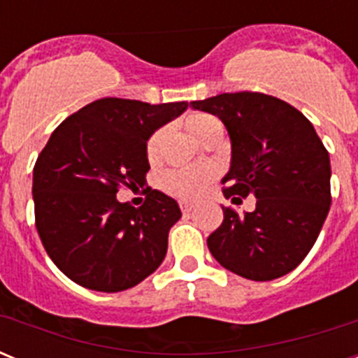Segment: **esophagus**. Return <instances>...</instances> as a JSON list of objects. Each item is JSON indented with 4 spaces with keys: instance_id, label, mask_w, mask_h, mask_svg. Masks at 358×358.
<instances>
[{
    "instance_id": "34e87169",
    "label": "esophagus",
    "mask_w": 358,
    "mask_h": 358,
    "mask_svg": "<svg viewBox=\"0 0 358 358\" xmlns=\"http://www.w3.org/2000/svg\"><path fill=\"white\" fill-rule=\"evenodd\" d=\"M181 210H182V213H189V211L194 210V206H192L189 202H181Z\"/></svg>"
}]
</instances>
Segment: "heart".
<instances>
[{"mask_svg": "<svg viewBox=\"0 0 358 358\" xmlns=\"http://www.w3.org/2000/svg\"><path fill=\"white\" fill-rule=\"evenodd\" d=\"M220 127V123L208 115H189L186 120V129L189 134L202 141L211 131ZM161 147V131L154 132L147 141V157L157 159ZM215 179V169L211 166H192V169H173L164 172L161 177V188L172 197L181 201H195L204 194V189Z\"/></svg>", "mask_w": 358, "mask_h": 358, "instance_id": "b5f03b06", "label": "heart"}]
</instances>
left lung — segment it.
I'll return each instance as SVG.
<instances>
[{"instance_id":"left-lung-1","label":"left lung","mask_w":358,"mask_h":358,"mask_svg":"<svg viewBox=\"0 0 358 358\" xmlns=\"http://www.w3.org/2000/svg\"><path fill=\"white\" fill-rule=\"evenodd\" d=\"M189 106L222 120L231 138L226 199L256 197L255 211L224 208L208 236L215 260L252 281L285 276L305 260L330 211V156L303 113L264 93H222Z\"/></svg>"}]
</instances>
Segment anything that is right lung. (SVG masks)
I'll return each instance as SVG.
<instances>
[{"label":"right lung","mask_w":358,"mask_h":358,"mask_svg":"<svg viewBox=\"0 0 358 358\" xmlns=\"http://www.w3.org/2000/svg\"><path fill=\"white\" fill-rule=\"evenodd\" d=\"M188 109L100 98L52 132L34 166L36 227L53 264L98 292L138 285L164 260L169 231L181 218L172 197L147 188L143 206L118 202L122 186H143L147 141Z\"/></svg>","instance_id":"1"}]
</instances>
